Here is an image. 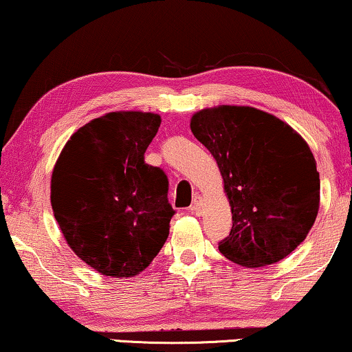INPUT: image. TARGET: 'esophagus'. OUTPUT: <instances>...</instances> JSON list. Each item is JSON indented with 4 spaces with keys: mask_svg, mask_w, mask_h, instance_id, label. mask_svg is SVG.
<instances>
[{
    "mask_svg": "<svg viewBox=\"0 0 352 352\" xmlns=\"http://www.w3.org/2000/svg\"><path fill=\"white\" fill-rule=\"evenodd\" d=\"M201 211H203L201 200H200V198H195V200H193V203H192V205H190V208H188V212H192V214H197V216H200Z\"/></svg>",
    "mask_w": 352,
    "mask_h": 352,
    "instance_id": "esophagus-1",
    "label": "esophagus"
}]
</instances>
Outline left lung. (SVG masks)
I'll use <instances>...</instances> for the list:
<instances>
[{
    "label": "left lung",
    "instance_id": "8db88e82",
    "mask_svg": "<svg viewBox=\"0 0 352 352\" xmlns=\"http://www.w3.org/2000/svg\"><path fill=\"white\" fill-rule=\"evenodd\" d=\"M190 130L216 159L230 201L233 226L219 251L248 268L287 257L319 211L320 181L308 142L276 116L251 106L201 109L192 116Z\"/></svg>",
    "mask_w": 352,
    "mask_h": 352
}]
</instances>
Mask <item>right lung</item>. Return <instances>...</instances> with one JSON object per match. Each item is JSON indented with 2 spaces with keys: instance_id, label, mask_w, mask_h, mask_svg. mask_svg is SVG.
<instances>
[{
  "instance_id": "right-lung-1",
  "label": "right lung",
  "mask_w": 352,
  "mask_h": 352,
  "mask_svg": "<svg viewBox=\"0 0 352 352\" xmlns=\"http://www.w3.org/2000/svg\"><path fill=\"white\" fill-rule=\"evenodd\" d=\"M160 122L142 111L101 116L73 133L54 166L55 221L76 256L104 276L140 274L170 233L166 175L144 164Z\"/></svg>"
}]
</instances>
